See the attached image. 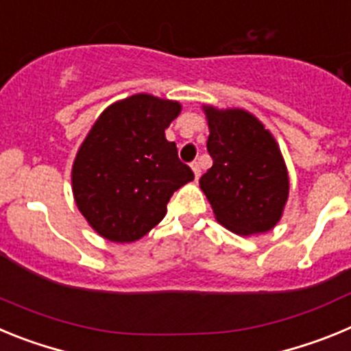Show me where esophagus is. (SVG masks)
Masks as SVG:
<instances>
[{"instance_id": "34e87169", "label": "esophagus", "mask_w": 351, "mask_h": 351, "mask_svg": "<svg viewBox=\"0 0 351 351\" xmlns=\"http://www.w3.org/2000/svg\"><path fill=\"white\" fill-rule=\"evenodd\" d=\"M191 170H193L195 173V179L200 178V172H202V170H200V163H198V161H193V163H191Z\"/></svg>"}]
</instances>
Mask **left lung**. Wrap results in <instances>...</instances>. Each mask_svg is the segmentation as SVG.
I'll use <instances>...</instances> for the list:
<instances>
[{"mask_svg":"<svg viewBox=\"0 0 351 351\" xmlns=\"http://www.w3.org/2000/svg\"><path fill=\"white\" fill-rule=\"evenodd\" d=\"M204 112L213 167L200 178V188L214 216L237 235L269 232L281 219L290 190L280 145L243 108L204 105Z\"/></svg>","mask_w":351,"mask_h":351,"instance_id":"1","label":"left lung"}]
</instances>
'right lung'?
Returning a JSON list of instances; mask_svg holds the SVG:
<instances>
[{
	"label": "right lung",
	"instance_id": "add662e5",
	"mask_svg": "<svg viewBox=\"0 0 351 351\" xmlns=\"http://www.w3.org/2000/svg\"><path fill=\"white\" fill-rule=\"evenodd\" d=\"M179 101L133 95L107 107L71 169L75 204L89 225L114 243H133L165 218L173 191L193 181L165 138Z\"/></svg>",
	"mask_w": 351,
	"mask_h": 351
}]
</instances>
